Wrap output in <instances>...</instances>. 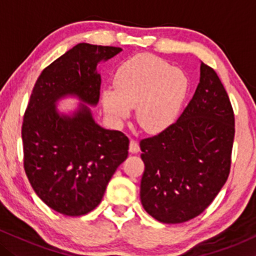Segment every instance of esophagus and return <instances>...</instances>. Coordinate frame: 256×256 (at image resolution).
<instances>
[{
    "label": "esophagus",
    "mask_w": 256,
    "mask_h": 256,
    "mask_svg": "<svg viewBox=\"0 0 256 256\" xmlns=\"http://www.w3.org/2000/svg\"><path fill=\"white\" fill-rule=\"evenodd\" d=\"M128 150H130V152H132V154H136V152H140V144L137 143V140H130V146H128Z\"/></svg>",
    "instance_id": "34e87169"
}]
</instances>
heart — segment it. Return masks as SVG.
Wrapping results in <instances>:
<instances>
[{"instance_id": "heart-1", "label": "heart", "mask_w": 256, "mask_h": 256, "mask_svg": "<svg viewBox=\"0 0 256 256\" xmlns=\"http://www.w3.org/2000/svg\"><path fill=\"white\" fill-rule=\"evenodd\" d=\"M188 90L189 79L182 70L140 54L120 64L114 88H104L101 98L112 122H122L136 108L137 124L149 134H160L178 119Z\"/></svg>"}]
</instances>
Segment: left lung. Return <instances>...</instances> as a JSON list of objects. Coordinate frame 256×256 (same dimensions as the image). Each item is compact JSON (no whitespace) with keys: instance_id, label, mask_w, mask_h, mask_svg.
I'll return each mask as SVG.
<instances>
[{"instance_id":"left-lung-1","label":"left lung","mask_w":256,"mask_h":256,"mask_svg":"<svg viewBox=\"0 0 256 256\" xmlns=\"http://www.w3.org/2000/svg\"><path fill=\"white\" fill-rule=\"evenodd\" d=\"M234 116L213 68L201 62L200 83L177 122L140 140L146 168L140 202L165 224H179L208 207L230 173Z\"/></svg>"}]
</instances>
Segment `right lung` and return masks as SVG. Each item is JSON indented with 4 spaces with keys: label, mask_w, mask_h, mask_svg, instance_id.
I'll return each instance as SVG.
<instances>
[{
    "label": "right lung",
    "mask_w": 256,
    "mask_h": 256,
    "mask_svg": "<svg viewBox=\"0 0 256 256\" xmlns=\"http://www.w3.org/2000/svg\"><path fill=\"white\" fill-rule=\"evenodd\" d=\"M122 50L79 43L44 68L32 90L22 128L25 172L38 198L64 216L98 207L128 158V138L100 126L91 112L100 100L98 64ZM66 97L81 102L70 114L57 108Z\"/></svg>",
    "instance_id": "add662e5"
}]
</instances>
